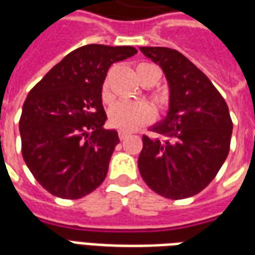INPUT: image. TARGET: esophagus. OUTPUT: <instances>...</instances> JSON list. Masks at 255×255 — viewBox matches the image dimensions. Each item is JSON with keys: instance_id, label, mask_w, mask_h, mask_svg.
Here are the masks:
<instances>
[{"instance_id": "1", "label": "esophagus", "mask_w": 255, "mask_h": 255, "mask_svg": "<svg viewBox=\"0 0 255 255\" xmlns=\"http://www.w3.org/2000/svg\"><path fill=\"white\" fill-rule=\"evenodd\" d=\"M128 135L129 133L127 132V131H119V138H120V140H124V139H127L128 138Z\"/></svg>"}]
</instances>
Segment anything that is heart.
<instances>
[{"instance_id": "obj_1", "label": "heart", "mask_w": 255, "mask_h": 255, "mask_svg": "<svg viewBox=\"0 0 255 255\" xmlns=\"http://www.w3.org/2000/svg\"><path fill=\"white\" fill-rule=\"evenodd\" d=\"M136 75L143 84L147 83L149 80L155 84L160 80L161 72L153 64L140 63L136 67ZM102 98L104 101L112 100L108 80H105V83L102 86ZM157 102L161 109H165L169 104V98L166 95H160L157 98ZM153 117H154V108L144 101H120L109 109L111 123L123 131H135L146 123L151 122Z\"/></svg>"}]
</instances>
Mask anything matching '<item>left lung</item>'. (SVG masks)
Masks as SVG:
<instances>
[{
	"label": "left lung",
	"mask_w": 255,
	"mask_h": 255,
	"mask_svg": "<svg viewBox=\"0 0 255 255\" xmlns=\"http://www.w3.org/2000/svg\"><path fill=\"white\" fill-rule=\"evenodd\" d=\"M158 64L171 91L169 112L143 135L138 168L144 183L168 199L201 192L230 153L232 120L227 102L205 73L169 47H140Z\"/></svg>",
	"instance_id": "1"
}]
</instances>
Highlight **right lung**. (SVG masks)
Listing matches in <instances>:
<instances>
[{
	"instance_id": "right-lung-1",
	"label": "right lung",
	"mask_w": 255,
	"mask_h": 255,
	"mask_svg": "<svg viewBox=\"0 0 255 255\" xmlns=\"http://www.w3.org/2000/svg\"><path fill=\"white\" fill-rule=\"evenodd\" d=\"M132 46L86 45L56 64L31 90L19 129L21 154L36 182L64 199H79L105 180L117 131L104 129L102 84Z\"/></svg>"
}]
</instances>
